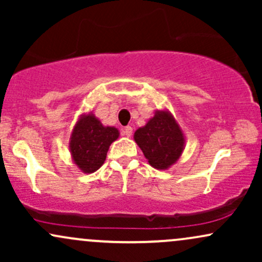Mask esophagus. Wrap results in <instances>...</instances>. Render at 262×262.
<instances>
[{"label":"esophagus","mask_w":262,"mask_h":262,"mask_svg":"<svg viewBox=\"0 0 262 262\" xmlns=\"http://www.w3.org/2000/svg\"><path fill=\"white\" fill-rule=\"evenodd\" d=\"M122 133L124 134L125 137H132V134H133V128L127 125V127H124L122 129Z\"/></svg>","instance_id":"34e87169"}]
</instances>
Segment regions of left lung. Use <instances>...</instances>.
<instances>
[{
    "label": "left lung",
    "instance_id": "8db88e82",
    "mask_svg": "<svg viewBox=\"0 0 262 262\" xmlns=\"http://www.w3.org/2000/svg\"><path fill=\"white\" fill-rule=\"evenodd\" d=\"M134 140L149 165L167 170L175 165L185 150V134L172 113L158 110L144 127L137 129Z\"/></svg>",
    "mask_w": 262,
    "mask_h": 262
}]
</instances>
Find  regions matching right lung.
Wrapping results in <instances>:
<instances>
[{"label": "right lung", "instance_id": "obj_1", "mask_svg": "<svg viewBox=\"0 0 262 262\" xmlns=\"http://www.w3.org/2000/svg\"><path fill=\"white\" fill-rule=\"evenodd\" d=\"M118 138V129L103 125L92 112L81 114L69 143L74 164L83 173L95 172L104 164L111 144Z\"/></svg>", "mask_w": 262, "mask_h": 262}]
</instances>
